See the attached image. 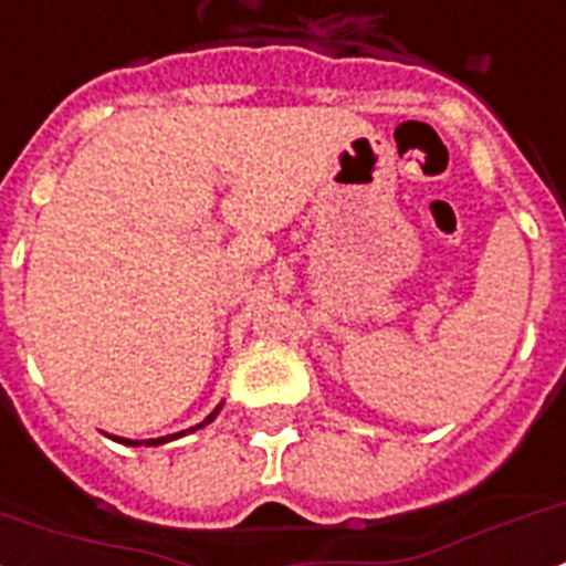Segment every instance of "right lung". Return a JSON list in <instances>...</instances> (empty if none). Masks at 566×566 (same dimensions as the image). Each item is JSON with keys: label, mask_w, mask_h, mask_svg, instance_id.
<instances>
[{"label": "right lung", "mask_w": 566, "mask_h": 566, "mask_svg": "<svg viewBox=\"0 0 566 566\" xmlns=\"http://www.w3.org/2000/svg\"><path fill=\"white\" fill-rule=\"evenodd\" d=\"M222 405H226V401H219L217 408L210 410V413H208V417L202 419V422H199V424H193V428H188V431H179V433H170V437H158V440H144V442H138V440H124V437H112V440H115V442H120V446H165V442L176 440V437H181V433H193V431H199V428H205V424H210V422H213V419H217V413H219V410H222Z\"/></svg>", "instance_id": "add662e5"}]
</instances>
